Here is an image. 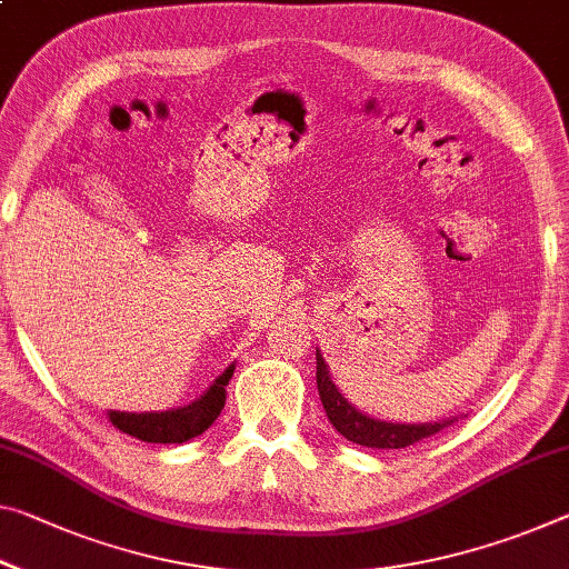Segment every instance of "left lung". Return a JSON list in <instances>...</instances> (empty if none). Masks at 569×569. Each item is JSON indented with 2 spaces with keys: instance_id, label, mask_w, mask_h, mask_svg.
<instances>
[{
  "instance_id": "8db88e82",
  "label": "left lung",
  "mask_w": 569,
  "mask_h": 569,
  "mask_svg": "<svg viewBox=\"0 0 569 569\" xmlns=\"http://www.w3.org/2000/svg\"><path fill=\"white\" fill-rule=\"evenodd\" d=\"M317 385H319V398L327 418L337 432H341L347 440L365 448H408L418 443L422 438L436 436L448 426H453L458 418H446L436 422H390V420H377L369 418L367 412L357 410L345 395L339 392V387L333 385L329 375V365L323 362L321 349H317Z\"/></svg>"
}]
</instances>
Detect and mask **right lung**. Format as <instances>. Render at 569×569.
Returning <instances> with one entry per match:
<instances>
[{"mask_svg":"<svg viewBox=\"0 0 569 569\" xmlns=\"http://www.w3.org/2000/svg\"><path fill=\"white\" fill-rule=\"evenodd\" d=\"M236 365H230L224 372L207 387L194 402L184 408H171L161 412H119L108 410V420L126 436L139 438L143 443H184L192 440L218 420L224 408V387H228Z\"/></svg>","mask_w":569,"mask_h":569,"instance_id":"right-lung-1","label":"right lung"}]
</instances>
